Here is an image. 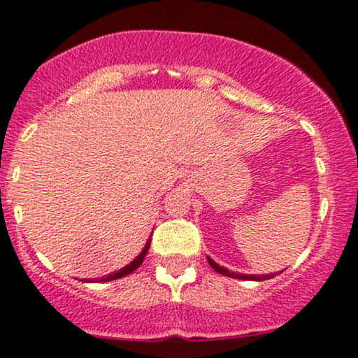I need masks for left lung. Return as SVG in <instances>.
Here are the masks:
<instances>
[{"label": "left lung", "mask_w": 358, "mask_h": 358, "mask_svg": "<svg viewBox=\"0 0 358 358\" xmlns=\"http://www.w3.org/2000/svg\"><path fill=\"white\" fill-rule=\"evenodd\" d=\"M208 259V264L212 266V269L213 271H217V273L219 274H224V276H227V278H234V279H244V281H266V279H271V278H274L276 276L278 273H273V274H242V273H234V271H229L227 268H224V266H220V264H217L215 261H213V259H210V257H207ZM279 273H282V271H279Z\"/></svg>", "instance_id": "8db88e82"}]
</instances>
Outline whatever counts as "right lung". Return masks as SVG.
<instances>
[{"label": "right lung", "mask_w": 358, "mask_h": 358, "mask_svg": "<svg viewBox=\"0 0 358 358\" xmlns=\"http://www.w3.org/2000/svg\"><path fill=\"white\" fill-rule=\"evenodd\" d=\"M150 244H151V237H150V239L146 241L145 248H143L141 252H139V256L134 257L133 261L129 262V264L124 266V268H121V269H119V271H116V273H110V274H108V276H102V278H94V279H82V281H85V282H108V281H114V279L124 278V276H127V274L134 273V271H136V269L139 268V266L143 264V261H145V256H146L148 249H150Z\"/></svg>", "instance_id": "1"}]
</instances>
